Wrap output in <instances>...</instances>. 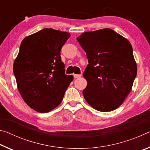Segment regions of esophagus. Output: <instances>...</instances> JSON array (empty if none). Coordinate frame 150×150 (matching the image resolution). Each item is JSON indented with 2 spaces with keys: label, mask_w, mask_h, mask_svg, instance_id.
Masks as SVG:
<instances>
[{
  "label": "esophagus",
  "mask_w": 150,
  "mask_h": 150,
  "mask_svg": "<svg viewBox=\"0 0 150 150\" xmlns=\"http://www.w3.org/2000/svg\"><path fill=\"white\" fill-rule=\"evenodd\" d=\"M73 76H74V78H79L81 76V75H77V74H74L73 75Z\"/></svg>",
  "instance_id": "34e87169"
}]
</instances>
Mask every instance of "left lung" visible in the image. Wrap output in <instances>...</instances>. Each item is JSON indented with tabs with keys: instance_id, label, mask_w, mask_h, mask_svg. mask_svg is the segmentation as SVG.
I'll return each instance as SVG.
<instances>
[{
	"instance_id": "obj_1",
	"label": "left lung",
	"mask_w": 150,
	"mask_h": 150,
	"mask_svg": "<svg viewBox=\"0 0 150 150\" xmlns=\"http://www.w3.org/2000/svg\"><path fill=\"white\" fill-rule=\"evenodd\" d=\"M77 40L88 63L83 74L87 81L85 99L96 110H115L130 93L137 75L131 44L110 28L83 33Z\"/></svg>"
}]
</instances>
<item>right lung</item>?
Masks as SVG:
<instances>
[{
    "mask_svg": "<svg viewBox=\"0 0 150 150\" xmlns=\"http://www.w3.org/2000/svg\"><path fill=\"white\" fill-rule=\"evenodd\" d=\"M69 33L44 28L22 40L13 73L22 98L30 108L48 112L62 103L73 80L65 75L61 50Z\"/></svg>",
    "mask_w": 150,
    "mask_h": 150,
    "instance_id": "1",
    "label": "right lung"
}]
</instances>
